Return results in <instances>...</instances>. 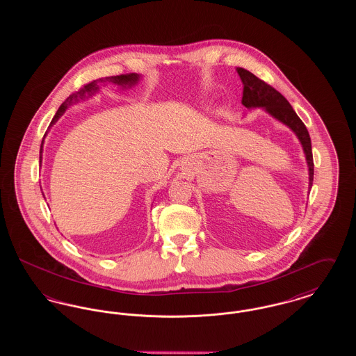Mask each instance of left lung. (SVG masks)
I'll return each instance as SVG.
<instances>
[{"instance_id":"1","label":"left lung","mask_w":356,"mask_h":356,"mask_svg":"<svg viewBox=\"0 0 356 356\" xmlns=\"http://www.w3.org/2000/svg\"><path fill=\"white\" fill-rule=\"evenodd\" d=\"M237 73L244 85L241 104L247 108L263 106L275 119L288 125L299 137L305 149V159L309 170V188H311L314 181V157H312V148H311V138L305 128V122L295 113L293 108L289 105L287 99L282 93H279L275 88H272L271 85L260 80L247 69L237 68Z\"/></svg>"}]
</instances>
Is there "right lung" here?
I'll return each instance as SVG.
<instances>
[{"instance_id": "add662e5", "label": "right lung", "mask_w": 356, "mask_h": 356, "mask_svg": "<svg viewBox=\"0 0 356 356\" xmlns=\"http://www.w3.org/2000/svg\"><path fill=\"white\" fill-rule=\"evenodd\" d=\"M137 80H138V76H137L136 73H127V74L111 76V77H105V79H99V80L90 81L89 84L84 85L83 88H80L77 92L72 93L68 99L60 105V108H58L56 116L51 120V124H54V122L57 121V119L65 112V109L68 108L70 104L79 102V99H84L85 95H89V96L93 95V93L99 89V84H100V83H105V81H106V83L122 85V86L125 88V86H132V85L136 84ZM42 141H44V138H42ZM41 152H42V144H41V149H40V160H41Z\"/></svg>"}]
</instances>
